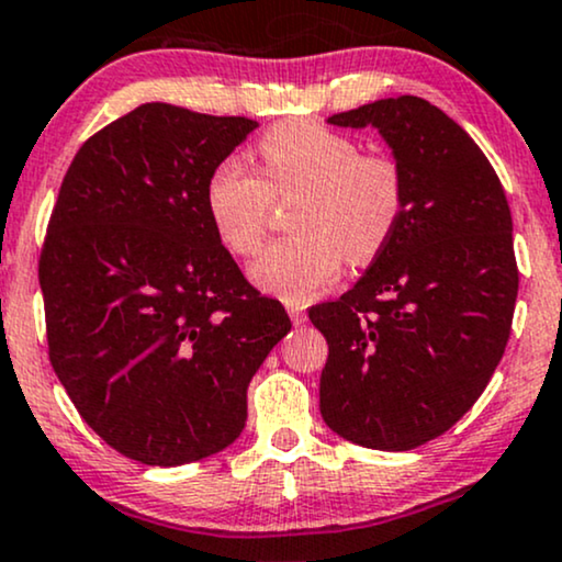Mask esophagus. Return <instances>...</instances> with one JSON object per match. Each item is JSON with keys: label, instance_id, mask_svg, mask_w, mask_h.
<instances>
[{"label": "esophagus", "instance_id": "obj_1", "mask_svg": "<svg viewBox=\"0 0 562 562\" xmlns=\"http://www.w3.org/2000/svg\"><path fill=\"white\" fill-rule=\"evenodd\" d=\"M289 317H292L294 325L307 323V313H304L302 307H296V304H289Z\"/></svg>", "mask_w": 562, "mask_h": 562}]
</instances>
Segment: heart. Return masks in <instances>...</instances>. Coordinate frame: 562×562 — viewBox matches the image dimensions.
<instances>
[{
	"mask_svg": "<svg viewBox=\"0 0 562 562\" xmlns=\"http://www.w3.org/2000/svg\"><path fill=\"white\" fill-rule=\"evenodd\" d=\"M262 179L237 156L207 171L205 211L234 255L266 234L273 198L292 195L289 237L270 241L249 266L266 292L304 302L334 281L341 260L367 262L387 245L406 205V179L385 154H362L355 137L313 120L283 122L260 137Z\"/></svg>",
	"mask_w": 562,
	"mask_h": 562,
	"instance_id": "heart-1",
	"label": "heart"
}]
</instances>
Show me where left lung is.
<instances>
[{
  "mask_svg": "<svg viewBox=\"0 0 562 562\" xmlns=\"http://www.w3.org/2000/svg\"><path fill=\"white\" fill-rule=\"evenodd\" d=\"M328 122L383 135L406 205L362 279L310 310L328 341L321 414L357 446L412 450L453 427L503 359L518 294L510 207L480 145L425 99Z\"/></svg>",
  "mask_w": 562,
  "mask_h": 562,
  "instance_id": "1",
  "label": "left lung"
}]
</instances>
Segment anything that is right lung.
<instances>
[{"label":"right lung","instance_id":"obj_1","mask_svg":"<svg viewBox=\"0 0 562 562\" xmlns=\"http://www.w3.org/2000/svg\"><path fill=\"white\" fill-rule=\"evenodd\" d=\"M258 127L143 103L69 164L38 260L48 359L127 459L182 467L239 438L247 385L292 328L221 245L207 171Z\"/></svg>","mask_w":562,"mask_h":562}]
</instances>
